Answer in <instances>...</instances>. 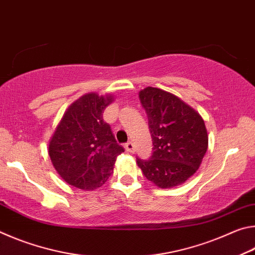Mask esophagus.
I'll use <instances>...</instances> for the list:
<instances>
[{"mask_svg":"<svg viewBox=\"0 0 255 255\" xmlns=\"http://www.w3.org/2000/svg\"><path fill=\"white\" fill-rule=\"evenodd\" d=\"M125 148H126V150L128 153H133L135 152V146H133L132 141H128V143H126V145H125Z\"/></svg>","mask_w":255,"mask_h":255,"instance_id":"34e87169","label":"esophagus"}]
</instances>
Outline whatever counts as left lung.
Here are the masks:
<instances>
[{"instance_id": "8db88e82", "label": "left lung", "mask_w": 255, "mask_h": 255, "mask_svg": "<svg viewBox=\"0 0 255 255\" xmlns=\"http://www.w3.org/2000/svg\"><path fill=\"white\" fill-rule=\"evenodd\" d=\"M148 118L153 153L137 157L145 178L162 189L184 183L199 169L208 148L204 119L178 97L148 86L139 92Z\"/></svg>"}]
</instances>
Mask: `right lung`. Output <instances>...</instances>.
Returning a JSON list of instances; mask_svg holds the SVG:
<instances>
[{"instance_id": "add662e5", "label": "right lung", "mask_w": 255, "mask_h": 255, "mask_svg": "<svg viewBox=\"0 0 255 255\" xmlns=\"http://www.w3.org/2000/svg\"><path fill=\"white\" fill-rule=\"evenodd\" d=\"M114 101L111 96L88 93L68 108L49 141L51 163L65 182L82 190H94L114 173L119 154L103 111Z\"/></svg>"}]
</instances>
